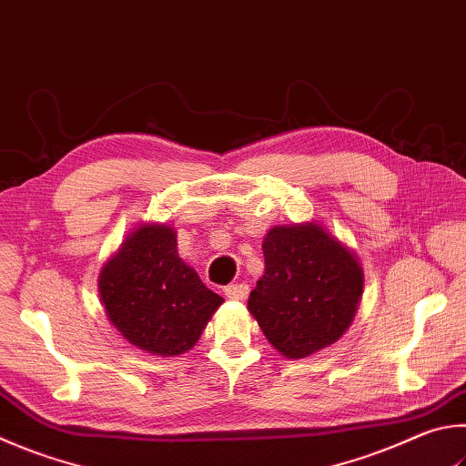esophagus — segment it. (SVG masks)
Returning <instances> with one entry per match:
<instances>
[{"mask_svg": "<svg viewBox=\"0 0 466 466\" xmlns=\"http://www.w3.org/2000/svg\"><path fill=\"white\" fill-rule=\"evenodd\" d=\"M250 287L247 283H232L224 287V295L230 299H247Z\"/></svg>", "mask_w": 466, "mask_h": 466, "instance_id": "esophagus-1", "label": "esophagus"}]
</instances>
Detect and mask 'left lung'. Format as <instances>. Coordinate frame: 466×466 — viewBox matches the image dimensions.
I'll return each mask as SVG.
<instances>
[{
  "label": "left lung",
  "instance_id": "8db88e82",
  "mask_svg": "<svg viewBox=\"0 0 466 466\" xmlns=\"http://www.w3.org/2000/svg\"><path fill=\"white\" fill-rule=\"evenodd\" d=\"M265 275L248 309L267 340L289 359L334 344L362 293L357 257L318 224L275 226L262 242Z\"/></svg>",
  "mask_w": 466,
  "mask_h": 466
}]
</instances>
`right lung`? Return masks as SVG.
Listing matches in <instances>:
<instances>
[{
    "instance_id": "1",
    "label": "right lung",
    "mask_w": 466,
    "mask_h": 466,
    "mask_svg": "<svg viewBox=\"0 0 466 466\" xmlns=\"http://www.w3.org/2000/svg\"><path fill=\"white\" fill-rule=\"evenodd\" d=\"M107 318L126 340L160 357L187 352L224 299L177 255L165 224L132 232L99 275Z\"/></svg>"
}]
</instances>
